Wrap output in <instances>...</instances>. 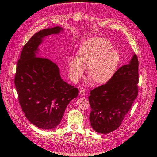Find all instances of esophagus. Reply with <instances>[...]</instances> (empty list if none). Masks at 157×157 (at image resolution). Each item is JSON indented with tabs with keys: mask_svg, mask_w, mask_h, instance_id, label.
I'll list each match as a JSON object with an SVG mask.
<instances>
[{
	"mask_svg": "<svg viewBox=\"0 0 157 157\" xmlns=\"http://www.w3.org/2000/svg\"><path fill=\"white\" fill-rule=\"evenodd\" d=\"M79 94L81 96H84L86 94V91L84 90V89H80V91H79Z\"/></svg>",
	"mask_w": 157,
	"mask_h": 157,
	"instance_id": "1",
	"label": "esophagus"
}]
</instances>
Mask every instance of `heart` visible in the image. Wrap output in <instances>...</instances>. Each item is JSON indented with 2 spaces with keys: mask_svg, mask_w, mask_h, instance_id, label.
<instances>
[{
  "mask_svg": "<svg viewBox=\"0 0 157 157\" xmlns=\"http://www.w3.org/2000/svg\"><path fill=\"white\" fill-rule=\"evenodd\" d=\"M113 49L107 39L94 38L85 41L80 48L78 58L72 57L68 62L69 71L77 81L88 68L89 80L96 84H104L114 76L121 64L120 53Z\"/></svg>",
  "mask_w": 157,
  "mask_h": 157,
  "instance_id": "b5f03b06",
  "label": "heart"
}]
</instances>
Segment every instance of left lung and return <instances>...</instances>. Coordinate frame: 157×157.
Returning <instances> with one entry per match:
<instances>
[{"mask_svg": "<svg viewBox=\"0 0 157 157\" xmlns=\"http://www.w3.org/2000/svg\"><path fill=\"white\" fill-rule=\"evenodd\" d=\"M139 61L134 55L128 64L119 68L105 84L90 91L91 125L99 133L116 130L138 96Z\"/></svg>", "mask_w": 157, "mask_h": 157, "instance_id": "8db88e82", "label": "left lung"}]
</instances>
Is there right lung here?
<instances>
[{"label": "right lung", "mask_w": 157, "mask_h": 157, "mask_svg": "<svg viewBox=\"0 0 157 157\" xmlns=\"http://www.w3.org/2000/svg\"><path fill=\"white\" fill-rule=\"evenodd\" d=\"M62 30L55 27L33 35L22 49L15 75L18 102L25 117L44 130L59 124L67 105L79 93L78 88L61 79L55 63L37 55L42 38Z\"/></svg>", "instance_id": "add662e5"}]
</instances>
